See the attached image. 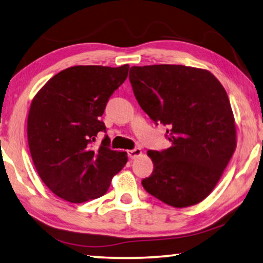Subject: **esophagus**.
<instances>
[{
  "label": "esophagus",
  "instance_id": "1",
  "mask_svg": "<svg viewBox=\"0 0 263 263\" xmlns=\"http://www.w3.org/2000/svg\"><path fill=\"white\" fill-rule=\"evenodd\" d=\"M141 155H142V150L140 148L128 150V156H129V158H132V160H134V158L141 156Z\"/></svg>",
  "mask_w": 263,
  "mask_h": 263
}]
</instances>
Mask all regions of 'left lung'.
<instances>
[{
    "mask_svg": "<svg viewBox=\"0 0 263 263\" xmlns=\"http://www.w3.org/2000/svg\"><path fill=\"white\" fill-rule=\"evenodd\" d=\"M133 91L155 123L167 127L171 147L148 150L154 170L145 191L182 209L203 201L216 187L236 148L234 115L216 77L184 65L133 66Z\"/></svg>",
    "mask_w": 263,
    "mask_h": 263,
    "instance_id": "8db88e82",
    "label": "left lung"
}]
</instances>
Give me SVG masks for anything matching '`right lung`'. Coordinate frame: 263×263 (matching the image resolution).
Segmentation results:
<instances>
[{"mask_svg": "<svg viewBox=\"0 0 263 263\" xmlns=\"http://www.w3.org/2000/svg\"><path fill=\"white\" fill-rule=\"evenodd\" d=\"M129 65H78L53 76L32 99L28 143L34 167L54 195L85 203L105 195L126 165V152L109 148L106 136L96 148L108 99L127 79Z\"/></svg>", "mask_w": 263, "mask_h": 263, "instance_id": "1", "label": "right lung"}]
</instances>
